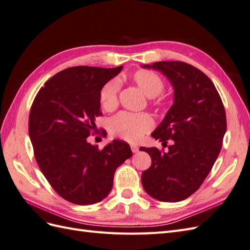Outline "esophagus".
<instances>
[{
  "mask_svg": "<svg viewBox=\"0 0 250 250\" xmlns=\"http://www.w3.org/2000/svg\"><path fill=\"white\" fill-rule=\"evenodd\" d=\"M130 147H131V151H132L133 153H137V152H139V147H138V146H135V145H131Z\"/></svg>",
  "mask_w": 250,
  "mask_h": 250,
  "instance_id": "obj_1",
  "label": "esophagus"
}]
</instances>
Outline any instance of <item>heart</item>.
<instances>
[{
  "instance_id": "obj_1",
  "label": "heart",
  "mask_w": 250,
  "mask_h": 250,
  "mask_svg": "<svg viewBox=\"0 0 250 250\" xmlns=\"http://www.w3.org/2000/svg\"><path fill=\"white\" fill-rule=\"evenodd\" d=\"M138 87L149 98L160 95L165 88V81L157 73L150 70H139L132 76ZM120 81L112 79L105 84L100 92V102L103 108L112 109L118 104ZM154 121L148 113L120 112L109 122L110 132L128 142H138L143 135L152 129Z\"/></svg>"
}]
</instances>
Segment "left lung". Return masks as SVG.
<instances>
[{
	"instance_id": "obj_1",
	"label": "left lung",
	"mask_w": 250,
	"mask_h": 250,
	"mask_svg": "<svg viewBox=\"0 0 250 250\" xmlns=\"http://www.w3.org/2000/svg\"><path fill=\"white\" fill-rule=\"evenodd\" d=\"M142 67L160 71L174 88L173 105L151 133L164 145L172 144L167 152L140 148L151 157L142 185L160 201L185 200L198 190L220 153L226 131L223 103L211 80L191 64L158 62Z\"/></svg>"
}]
</instances>
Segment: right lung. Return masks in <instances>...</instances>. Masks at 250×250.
I'll list each match as a JSON object with an SVG mask.
<instances>
[{
  "label": "right lung",
  "instance_id": "right-lung-1",
  "mask_svg": "<svg viewBox=\"0 0 250 250\" xmlns=\"http://www.w3.org/2000/svg\"><path fill=\"white\" fill-rule=\"evenodd\" d=\"M123 66H73L50 78L29 115V137L44 177L56 193L79 206L94 204L111 191L113 175L132 152L113 140L102 150L87 142L100 111V92Z\"/></svg>",
  "mask_w": 250,
  "mask_h": 250
}]
</instances>
